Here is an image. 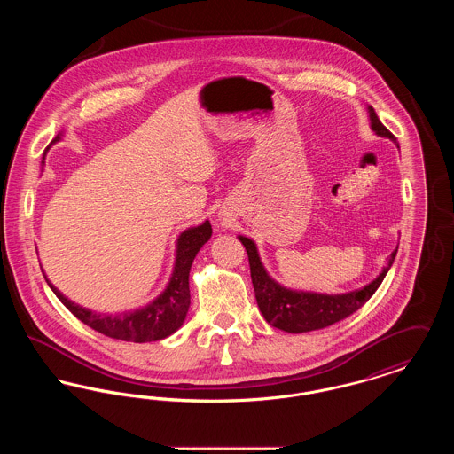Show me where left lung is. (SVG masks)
<instances>
[{"instance_id":"1","label":"left lung","mask_w":454,"mask_h":454,"mask_svg":"<svg viewBox=\"0 0 454 454\" xmlns=\"http://www.w3.org/2000/svg\"><path fill=\"white\" fill-rule=\"evenodd\" d=\"M369 117H371V128L378 136L388 137L393 143H396V137L381 124L372 107H369ZM239 241L243 243L248 255L254 291H255L257 304L263 318L267 320V324L291 333L320 330L356 313L380 287V284L388 274L389 267L398 252V247H396L391 252L388 263L383 269V272L363 289L350 291L346 294H318V293L291 291L282 287L281 284L270 279L269 274L265 272L260 262L255 243L245 237H239Z\"/></svg>"}]
</instances>
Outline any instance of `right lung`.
<instances>
[{
	"label": "right lung",
	"instance_id": "1",
	"mask_svg": "<svg viewBox=\"0 0 454 454\" xmlns=\"http://www.w3.org/2000/svg\"><path fill=\"white\" fill-rule=\"evenodd\" d=\"M58 139L59 136L52 143H56ZM211 233H213V228L209 221H206L197 228L185 230L176 243V260H175L172 281L168 284V287L152 304L130 313L115 315V317L91 313L90 309H85L66 300L51 282L47 279L45 281L66 308L90 328L112 339H119L126 342L141 344V342L161 340L172 335L173 332L178 330L185 320V315L191 306V291H189L191 265L200 247L211 238Z\"/></svg>",
	"mask_w": 454,
	"mask_h": 454
}]
</instances>
